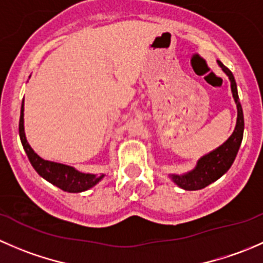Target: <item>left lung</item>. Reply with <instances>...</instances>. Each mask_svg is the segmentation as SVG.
Masks as SVG:
<instances>
[{
    "label": "left lung",
    "mask_w": 263,
    "mask_h": 263,
    "mask_svg": "<svg viewBox=\"0 0 263 263\" xmlns=\"http://www.w3.org/2000/svg\"><path fill=\"white\" fill-rule=\"evenodd\" d=\"M217 63L222 68V71L229 76L233 98H234L238 109L237 126H235L232 136L221 146L214 150L213 153L201 158L198 160L197 166L192 172L183 174V176H176V174L171 176L173 182L185 191L202 190L206 185L211 184L216 179H219L222 174L227 173L230 166H232L233 161H234L235 156L238 154V150L240 147V144H242L243 131H245V117H243L242 105H240L239 97H238L237 84H235L232 71L227 66L222 65L220 61H217Z\"/></svg>",
    "instance_id": "8db88e82"
}]
</instances>
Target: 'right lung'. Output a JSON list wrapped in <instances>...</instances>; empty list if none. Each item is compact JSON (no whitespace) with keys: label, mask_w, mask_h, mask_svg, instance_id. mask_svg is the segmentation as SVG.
Returning <instances> with one entry per match:
<instances>
[{"label":"right lung","mask_w":263,"mask_h":263,"mask_svg":"<svg viewBox=\"0 0 263 263\" xmlns=\"http://www.w3.org/2000/svg\"><path fill=\"white\" fill-rule=\"evenodd\" d=\"M18 135H20L21 144H23L24 150H25L26 155H28L29 161H30L33 168L36 171V173L52 183V184L57 185L62 191L72 193L82 192V191L91 188L92 185L97 184L104 177L103 174L102 176H95V174L80 173V172H78L72 166L44 160L38 154L34 153L33 148L30 147V145L26 141L25 132H24V100L23 104H21L20 121H18Z\"/></svg>","instance_id":"1"}]
</instances>
